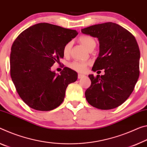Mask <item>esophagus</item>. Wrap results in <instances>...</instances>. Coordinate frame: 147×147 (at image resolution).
Returning <instances> with one entry per match:
<instances>
[{"instance_id": "obj_1", "label": "esophagus", "mask_w": 147, "mask_h": 147, "mask_svg": "<svg viewBox=\"0 0 147 147\" xmlns=\"http://www.w3.org/2000/svg\"><path fill=\"white\" fill-rule=\"evenodd\" d=\"M85 76V75L84 74H80V73H79L78 74V78L80 79V78H83V77H84Z\"/></svg>"}]
</instances>
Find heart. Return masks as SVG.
I'll list each match as a JSON object with an SVG mask.
<instances>
[{
	"label": "heart",
	"mask_w": 147,
	"mask_h": 147,
	"mask_svg": "<svg viewBox=\"0 0 147 147\" xmlns=\"http://www.w3.org/2000/svg\"><path fill=\"white\" fill-rule=\"evenodd\" d=\"M78 40L84 46V47L89 50L90 48H95L96 46V42L94 38L92 36L88 35H82L79 37ZM72 46V42L67 43L64 46L63 49V53L65 55H68L71 50ZM70 67L74 70H76L77 71L82 72L86 69V67L87 66V63L84 61H74L70 64Z\"/></svg>",
	"instance_id": "b5f03b06"
}]
</instances>
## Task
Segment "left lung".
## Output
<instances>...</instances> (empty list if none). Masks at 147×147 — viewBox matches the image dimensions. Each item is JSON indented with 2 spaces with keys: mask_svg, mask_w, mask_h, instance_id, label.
I'll return each mask as SVG.
<instances>
[{
  "mask_svg": "<svg viewBox=\"0 0 147 147\" xmlns=\"http://www.w3.org/2000/svg\"><path fill=\"white\" fill-rule=\"evenodd\" d=\"M81 32L98 39L99 53L92 71L105 69L104 75H88L92 84L85 92L86 99L101 110L118 107L131 95L139 76L140 51L136 39L112 22L92 25Z\"/></svg>",
  "mask_w": 147,
  "mask_h": 147,
  "instance_id": "left-lung-1",
  "label": "left lung"
}]
</instances>
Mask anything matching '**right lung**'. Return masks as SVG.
Instances as JSON below:
<instances>
[{
  "label": "right lung",
  "instance_id": "1",
  "mask_svg": "<svg viewBox=\"0 0 147 147\" xmlns=\"http://www.w3.org/2000/svg\"><path fill=\"white\" fill-rule=\"evenodd\" d=\"M78 34L76 30L47 23L34 25L13 42L10 54V75L20 97L37 111L53 110L63 101L69 84L78 74L65 67L60 74L51 71L64 57L63 49Z\"/></svg>",
  "mask_w": 147,
  "mask_h": 147
}]
</instances>
